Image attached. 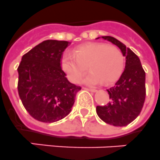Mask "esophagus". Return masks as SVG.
I'll return each instance as SVG.
<instances>
[{
  "mask_svg": "<svg viewBox=\"0 0 160 160\" xmlns=\"http://www.w3.org/2000/svg\"><path fill=\"white\" fill-rule=\"evenodd\" d=\"M84 89H86V90L89 91V92H97V89H95V88H84Z\"/></svg>",
  "mask_w": 160,
  "mask_h": 160,
  "instance_id": "obj_1",
  "label": "esophagus"
}]
</instances>
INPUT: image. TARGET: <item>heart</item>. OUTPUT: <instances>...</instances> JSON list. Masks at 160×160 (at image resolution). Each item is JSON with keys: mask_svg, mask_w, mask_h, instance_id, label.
I'll use <instances>...</instances> for the list:
<instances>
[{"mask_svg": "<svg viewBox=\"0 0 160 160\" xmlns=\"http://www.w3.org/2000/svg\"><path fill=\"white\" fill-rule=\"evenodd\" d=\"M62 68L72 82H76L87 69L91 72L80 80L90 85L111 84L118 79L124 65L123 53L117 47L103 43H91L77 47L74 53H63Z\"/></svg>", "mask_w": 160, "mask_h": 160, "instance_id": "1", "label": "heart"}]
</instances>
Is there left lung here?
Here are the masks:
<instances>
[{
	"label": "left lung",
	"instance_id": "8db88e82",
	"mask_svg": "<svg viewBox=\"0 0 160 160\" xmlns=\"http://www.w3.org/2000/svg\"><path fill=\"white\" fill-rule=\"evenodd\" d=\"M116 45L125 58V67L113 86L107 89L109 102L98 106L96 111L102 120L123 127L132 122L141 113L146 98V73L139 58L124 44L112 37H98Z\"/></svg>",
	"mask_w": 160,
	"mask_h": 160
}]
</instances>
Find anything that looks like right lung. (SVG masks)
<instances>
[{
	"mask_svg": "<svg viewBox=\"0 0 160 160\" xmlns=\"http://www.w3.org/2000/svg\"><path fill=\"white\" fill-rule=\"evenodd\" d=\"M71 42L47 40L22 56L18 68V95L25 109L41 122L53 123L71 112L81 88L68 81L61 68Z\"/></svg>",
	"mask_w": 160,
	"mask_h": 160,
	"instance_id": "add662e5",
	"label": "right lung"
}]
</instances>
